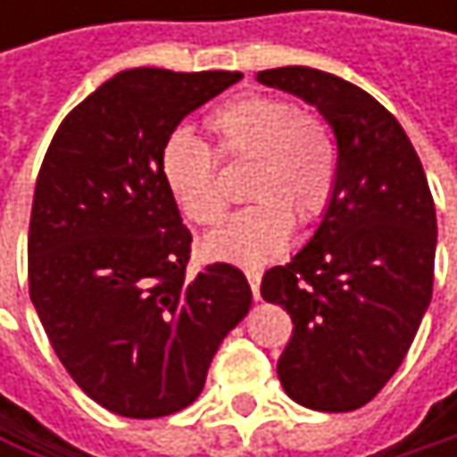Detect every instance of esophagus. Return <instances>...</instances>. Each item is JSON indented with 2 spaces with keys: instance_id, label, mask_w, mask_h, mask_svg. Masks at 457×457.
<instances>
[{
  "instance_id": "obj_1",
  "label": "esophagus",
  "mask_w": 457,
  "mask_h": 457,
  "mask_svg": "<svg viewBox=\"0 0 457 457\" xmlns=\"http://www.w3.org/2000/svg\"><path fill=\"white\" fill-rule=\"evenodd\" d=\"M245 280L253 291V299H259V286H262V272L259 270H245Z\"/></svg>"
}]
</instances>
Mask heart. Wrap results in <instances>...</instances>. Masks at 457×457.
<instances>
[{"label":"heart","instance_id":"heart-1","mask_svg":"<svg viewBox=\"0 0 457 457\" xmlns=\"http://www.w3.org/2000/svg\"><path fill=\"white\" fill-rule=\"evenodd\" d=\"M214 150L225 161H251L243 195L253 201L206 237V253L220 262L264 264L278 256L291 220L307 225L330 201L336 182V142L328 127L291 100L243 95L217 105L204 119ZM161 179L179 212L201 228L217 225L228 198L217 182V161L198 137L171 132L158 155Z\"/></svg>","mask_w":457,"mask_h":457}]
</instances>
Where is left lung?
Returning a JSON list of instances; mask_svg holds the SVG:
<instances>
[{"label": "left lung", "mask_w": 457, "mask_h": 457, "mask_svg": "<svg viewBox=\"0 0 457 457\" xmlns=\"http://www.w3.org/2000/svg\"><path fill=\"white\" fill-rule=\"evenodd\" d=\"M256 81L318 108L338 150L315 235L262 278L264 302L294 320L278 378L304 408L357 411L397 373L431 304V190L405 129L365 89L307 65Z\"/></svg>", "instance_id": "1"}]
</instances>
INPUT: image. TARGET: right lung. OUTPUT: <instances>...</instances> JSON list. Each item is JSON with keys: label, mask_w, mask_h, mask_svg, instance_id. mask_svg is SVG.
Listing matches in <instances>:
<instances>
[{"label": "right lung", "mask_w": 457, "mask_h": 457, "mask_svg": "<svg viewBox=\"0 0 457 457\" xmlns=\"http://www.w3.org/2000/svg\"><path fill=\"white\" fill-rule=\"evenodd\" d=\"M240 79L121 71L62 119L42 161L31 302L71 378L116 415L161 418L195 403L220 344L251 310L237 267L185 272L193 235L158 169L179 121Z\"/></svg>", "instance_id": "right-lung-1"}]
</instances>
